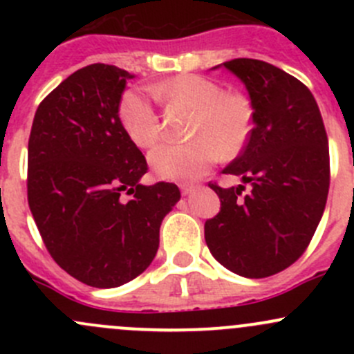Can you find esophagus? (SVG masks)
<instances>
[{"instance_id":"1","label":"esophagus","mask_w":354,"mask_h":354,"mask_svg":"<svg viewBox=\"0 0 354 354\" xmlns=\"http://www.w3.org/2000/svg\"><path fill=\"white\" fill-rule=\"evenodd\" d=\"M180 190L183 195H188L195 190V185L194 183H183V185H180Z\"/></svg>"}]
</instances>
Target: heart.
<instances>
[{"label": "heart", "mask_w": 354, "mask_h": 354, "mask_svg": "<svg viewBox=\"0 0 354 354\" xmlns=\"http://www.w3.org/2000/svg\"><path fill=\"white\" fill-rule=\"evenodd\" d=\"M154 92L166 101L194 113L187 144H162L149 154V164L164 180H192L219 156L231 159L248 144L253 131V108L241 92H223L217 82L185 73L157 85ZM120 123L128 138L142 149L159 140L160 127L147 95L128 91L118 109Z\"/></svg>", "instance_id": "b5f03b06"}]
</instances>
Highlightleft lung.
<instances>
[{
    "label": "left lung",
    "instance_id": "8db88e82",
    "mask_svg": "<svg viewBox=\"0 0 354 354\" xmlns=\"http://www.w3.org/2000/svg\"><path fill=\"white\" fill-rule=\"evenodd\" d=\"M221 66L246 87L253 131L223 169L241 185L209 183L221 210L205 223V243L227 270L260 279L295 263L315 234L329 194V142L315 97L298 78L260 59L212 70Z\"/></svg>",
    "mask_w": 354,
    "mask_h": 354
}]
</instances>
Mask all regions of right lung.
<instances>
[{
  "mask_svg": "<svg viewBox=\"0 0 354 354\" xmlns=\"http://www.w3.org/2000/svg\"><path fill=\"white\" fill-rule=\"evenodd\" d=\"M128 78L104 63L77 70L39 104L28 138L39 233L55 262L92 288H118L151 266L181 197L173 183H140L147 162L118 116Z\"/></svg>",
  "mask_w": 354,
  "mask_h": 354,
  "instance_id": "obj_1",
  "label": "right lung"
}]
</instances>
